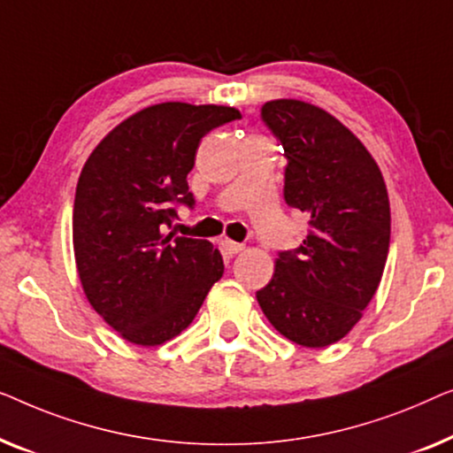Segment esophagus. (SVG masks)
I'll list each match as a JSON object with an SVG mask.
<instances>
[{
	"instance_id": "1",
	"label": "esophagus",
	"mask_w": 453,
	"mask_h": 453,
	"mask_svg": "<svg viewBox=\"0 0 453 453\" xmlns=\"http://www.w3.org/2000/svg\"><path fill=\"white\" fill-rule=\"evenodd\" d=\"M221 244H224L227 254H238V252L244 250V244H240V242H234V240H227V238L221 242Z\"/></svg>"
}]
</instances>
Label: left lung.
<instances>
[{
  "instance_id": "left-lung-1",
  "label": "left lung",
  "mask_w": 453,
  "mask_h": 453,
  "mask_svg": "<svg viewBox=\"0 0 453 453\" xmlns=\"http://www.w3.org/2000/svg\"><path fill=\"white\" fill-rule=\"evenodd\" d=\"M263 120L283 143L285 201L308 215L310 232L281 252L260 310L285 339L322 349L363 318L390 248V201L380 165L339 119L296 98L271 100Z\"/></svg>"
}]
</instances>
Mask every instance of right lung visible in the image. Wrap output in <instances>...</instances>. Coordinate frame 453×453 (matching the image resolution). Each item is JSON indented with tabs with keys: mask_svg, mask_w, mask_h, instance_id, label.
Returning a JSON list of instances; mask_svg holds the SVG:
<instances>
[{
	"mask_svg": "<svg viewBox=\"0 0 453 453\" xmlns=\"http://www.w3.org/2000/svg\"><path fill=\"white\" fill-rule=\"evenodd\" d=\"M235 119L234 106L151 104L114 127L81 168L73 203L81 289L133 345L180 334L224 275L218 246L165 227L176 218L172 203H195L187 176L201 139Z\"/></svg>",
	"mask_w": 453,
	"mask_h": 453,
	"instance_id": "right-lung-1",
	"label": "right lung"
}]
</instances>
